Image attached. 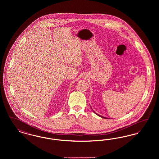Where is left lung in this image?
Returning a JSON list of instances; mask_svg holds the SVG:
<instances>
[{
  "label": "left lung",
  "instance_id": "8db88e82",
  "mask_svg": "<svg viewBox=\"0 0 159 159\" xmlns=\"http://www.w3.org/2000/svg\"><path fill=\"white\" fill-rule=\"evenodd\" d=\"M93 111V112H94V113H95L96 114H97V115H98V116H99V117H102V118H104V119H107V117H103V116H101V115H99V114H98L96 113H95V111Z\"/></svg>",
  "mask_w": 159,
  "mask_h": 159
}]
</instances>
